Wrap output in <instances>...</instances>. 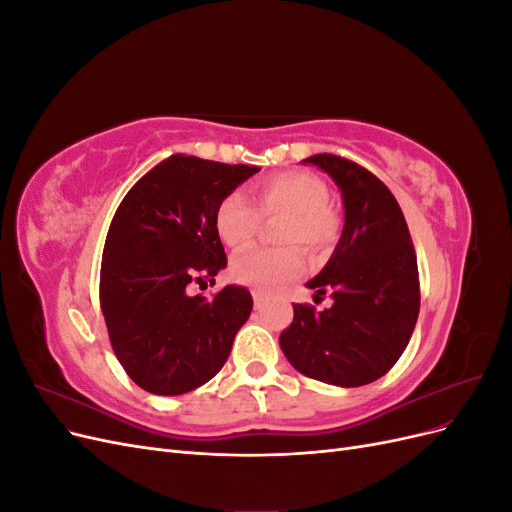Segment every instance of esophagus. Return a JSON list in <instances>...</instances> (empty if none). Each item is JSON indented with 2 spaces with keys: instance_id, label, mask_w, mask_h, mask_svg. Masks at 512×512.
Listing matches in <instances>:
<instances>
[{
  "instance_id": "1",
  "label": "esophagus",
  "mask_w": 512,
  "mask_h": 512,
  "mask_svg": "<svg viewBox=\"0 0 512 512\" xmlns=\"http://www.w3.org/2000/svg\"><path fill=\"white\" fill-rule=\"evenodd\" d=\"M252 297H254V305H256V307H260L262 303H265V301H267V297H265V292H260V290H254V292H252Z\"/></svg>"
}]
</instances>
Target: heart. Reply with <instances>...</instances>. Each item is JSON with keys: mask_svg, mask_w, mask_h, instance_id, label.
<instances>
[{"mask_svg": "<svg viewBox=\"0 0 512 512\" xmlns=\"http://www.w3.org/2000/svg\"><path fill=\"white\" fill-rule=\"evenodd\" d=\"M284 215L282 243H301L307 250H322L337 235V215L329 205V190L318 177L307 173H280L256 185V207L245 196L226 194L215 209V230L232 250L250 245L260 228V218ZM305 271L301 247L250 250L230 267L237 282L258 290H280Z\"/></svg>", "mask_w": 512, "mask_h": 512, "instance_id": "obj_1", "label": "heart"}]
</instances>
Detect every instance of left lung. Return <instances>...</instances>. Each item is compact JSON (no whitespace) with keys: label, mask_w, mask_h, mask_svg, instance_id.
<instances>
[{"label":"left lung","mask_w":512,"mask_h":512,"mask_svg":"<svg viewBox=\"0 0 512 512\" xmlns=\"http://www.w3.org/2000/svg\"><path fill=\"white\" fill-rule=\"evenodd\" d=\"M342 192L344 230L324 269L305 286L333 305L316 312L294 303L280 335L290 365L324 384L363 386L404 354L421 307L416 254L391 190L369 170L331 153L303 160Z\"/></svg>","instance_id":"obj_1"}]
</instances>
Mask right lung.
<instances>
[{
  "label": "right lung",
  "mask_w": 512,
  "mask_h": 512,
  "mask_svg": "<svg viewBox=\"0 0 512 512\" xmlns=\"http://www.w3.org/2000/svg\"><path fill=\"white\" fill-rule=\"evenodd\" d=\"M260 168L170 156L138 179L108 228L100 307L115 356L153 395H183L224 367L252 294L228 284L213 299L185 290L226 267L215 209Z\"/></svg>",
  "instance_id": "add662e5"
}]
</instances>
